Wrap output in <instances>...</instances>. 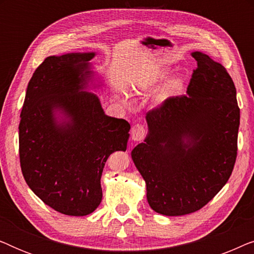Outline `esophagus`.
<instances>
[{"mask_svg":"<svg viewBox=\"0 0 254 254\" xmlns=\"http://www.w3.org/2000/svg\"><path fill=\"white\" fill-rule=\"evenodd\" d=\"M130 136L133 141H142L145 136V129L144 127L140 124H135L133 127H131L130 130Z\"/></svg>","mask_w":254,"mask_h":254,"instance_id":"1","label":"esophagus"}]
</instances>
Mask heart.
Here are the masks:
<instances>
[{
	"mask_svg": "<svg viewBox=\"0 0 254 254\" xmlns=\"http://www.w3.org/2000/svg\"><path fill=\"white\" fill-rule=\"evenodd\" d=\"M166 74H168V70H166V69H161V70H158L155 74V79L164 78ZM184 82H185V79H184L183 76H180V75L176 76V77H173L170 79V81L166 82V84L163 86V89L161 91L162 98L163 99L169 98L170 96H173L175 93L178 92L179 90L184 86ZM126 99H128V96L126 97Z\"/></svg>",
	"mask_w": 254,
	"mask_h": 254,
	"instance_id": "b5f03b06",
	"label": "heart"
}]
</instances>
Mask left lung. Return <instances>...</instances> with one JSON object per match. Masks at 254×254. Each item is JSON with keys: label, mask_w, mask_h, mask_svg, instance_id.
Returning <instances> with one entry per match:
<instances>
[{"label": "left lung", "mask_w": 254, "mask_h": 254, "mask_svg": "<svg viewBox=\"0 0 254 254\" xmlns=\"http://www.w3.org/2000/svg\"><path fill=\"white\" fill-rule=\"evenodd\" d=\"M187 95L170 97L145 117L148 135L131 150L156 213L199 210L230 178L237 157L239 107L227 69L202 52Z\"/></svg>", "instance_id": "obj_1"}]
</instances>
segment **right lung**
<instances>
[{
	"label": "right lung",
	"mask_w": 254,
	"mask_h": 254,
	"mask_svg": "<svg viewBox=\"0 0 254 254\" xmlns=\"http://www.w3.org/2000/svg\"><path fill=\"white\" fill-rule=\"evenodd\" d=\"M95 55L45 59L30 79L20 113L24 179L47 206L69 216H85L99 206L107 158L126 151L129 138L130 125L106 116L98 97L88 91Z\"/></svg>",
	"instance_id": "1"
}]
</instances>
